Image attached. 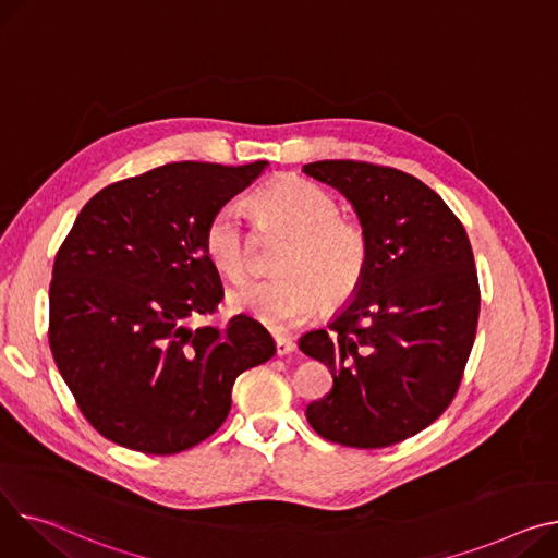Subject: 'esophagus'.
<instances>
[{
    "label": "esophagus",
    "instance_id": "34e87169",
    "mask_svg": "<svg viewBox=\"0 0 558 558\" xmlns=\"http://www.w3.org/2000/svg\"><path fill=\"white\" fill-rule=\"evenodd\" d=\"M293 350H295L293 339H289V337H276V352H278V356L291 354Z\"/></svg>",
    "mask_w": 558,
    "mask_h": 558
}]
</instances>
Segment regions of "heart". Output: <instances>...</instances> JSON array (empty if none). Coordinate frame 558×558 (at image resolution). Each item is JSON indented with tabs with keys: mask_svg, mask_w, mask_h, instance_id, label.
<instances>
[{
	"mask_svg": "<svg viewBox=\"0 0 558 558\" xmlns=\"http://www.w3.org/2000/svg\"><path fill=\"white\" fill-rule=\"evenodd\" d=\"M259 231L289 238L278 255L276 280L231 291L229 305L271 329L305 323L320 307L343 310L361 291L373 267V235L356 217L341 215V204L323 185L284 177L251 199ZM204 251L210 265L242 282L255 265L253 238L238 204L219 206L206 225Z\"/></svg>",
	"mask_w": 558,
	"mask_h": 558,
	"instance_id": "obj_1",
	"label": "heart"
}]
</instances>
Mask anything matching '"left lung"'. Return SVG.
Wrapping results in <instances>:
<instances>
[{
  "mask_svg": "<svg viewBox=\"0 0 558 558\" xmlns=\"http://www.w3.org/2000/svg\"><path fill=\"white\" fill-rule=\"evenodd\" d=\"M303 172L352 202L375 246L350 305L299 341L333 377L305 415L333 444L384 449L430 426L460 388L480 316L471 242L413 174L365 161H316Z\"/></svg>",
  "mask_w": 558,
  "mask_h": 558,
  "instance_id": "left-lung-1",
  "label": "left lung"
}]
</instances>
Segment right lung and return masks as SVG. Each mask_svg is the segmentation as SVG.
Listing matches in <instances>:
<instances>
[{
  "mask_svg": "<svg viewBox=\"0 0 558 558\" xmlns=\"http://www.w3.org/2000/svg\"><path fill=\"white\" fill-rule=\"evenodd\" d=\"M265 166L166 163L107 185L73 221L53 263L49 345L102 437L153 456L191 449L225 424L244 369L276 354L244 314L189 325L225 299L208 219Z\"/></svg>",
  "mask_w": 558,
  "mask_h": 558,
  "instance_id": "1",
  "label": "right lung"
}]
</instances>
